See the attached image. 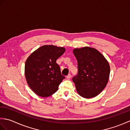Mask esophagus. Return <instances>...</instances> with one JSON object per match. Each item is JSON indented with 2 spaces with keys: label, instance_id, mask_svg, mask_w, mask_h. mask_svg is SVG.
<instances>
[{
  "label": "esophagus",
  "instance_id": "1",
  "mask_svg": "<svg viewBox=\"0 0 130 130\" xmlns=\"http://www.w3.org/2000/svg\"><path fill=\"white\" fill-rule=\"evenodd\" d=\"M71 78V74H69L67 76V79H70Z\"/></svg>",
  "mask_w": 130,
  "mask_h": 130
}]
</instances>
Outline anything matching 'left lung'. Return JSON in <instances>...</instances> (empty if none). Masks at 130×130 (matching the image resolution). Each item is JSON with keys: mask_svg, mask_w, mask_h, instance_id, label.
Wrapping results in <instances>:
<instances>
[{"mask_svg": "<svg viewBox=\"0 0 130 130\" xmlns=\"http://www.w3.org/2000/svg\"><path fill=\"white\" fill-rule=\"evenodd\" d=\"M73 53L78 61V74L73 78L77 92L85 98L95 97L102 92L108 81V62L94 48H75Z\"/></svg>", "mask_w": 130, "mask_h": 130, "instance_id": "left-lung-1", "label": "left lung"}]
</instances>
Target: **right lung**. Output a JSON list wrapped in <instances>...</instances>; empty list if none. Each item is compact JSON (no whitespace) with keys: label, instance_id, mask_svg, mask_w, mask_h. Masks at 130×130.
<instances>
[{"label":"right lung","instance_id":"obj_1","mask_svg":"<svg viewBox=\"0 0 130 130\" xmlns=\"http://www.w3.org/2000/svg\"><path fill=\"white\" fill-rule=\"evenodd\" d=\"M65 48L54 45L40 47L29 55L25 63V76L33 92L42 97H47L58 90L65 77L61 74L57 59Z\"/></svg>","mask_w":130,"mask_h":130}]
</instances>
